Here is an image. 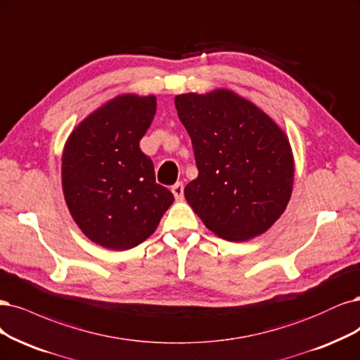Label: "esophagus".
<instances>
[{"label":"esophagus","instance_id":"1","mask_svg":"<svg viewBox=\"0 0 360 360\" xmlns=\"http://www.w3.org/2000/svg\"><path fill=\"white\" fill-rule=\"evenodd\" d=\"M171 192H172V195H174L177 201H183V183H180V181L176 183L171 188Z\"/></svg>","mask_w":360,"mask_h":360}]
</instances>
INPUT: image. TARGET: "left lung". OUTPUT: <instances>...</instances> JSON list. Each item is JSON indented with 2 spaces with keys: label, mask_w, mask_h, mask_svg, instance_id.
Segmentation results:
<instances>
[{
  "label": "left lung",
  "mask_w": 360,
  "mask_h": 360,
  "mask_svg": "<svg viewBox=\"0 0 360 360\" xmlns=\"http://www.w3.org/2000/svg\"><path fill=\"white\" fill-rule=\"evenodd\" d=\"M177 115L192 140L198 177L184 198L204 225L228 241L266 232L286 210L295 160L286 132L231 89L181 94Z\"/></svg>",
  "instance_id": "left-lung-1"
}]
</instances>
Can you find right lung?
<instances>
[{
  "label": "right lung",
  "mask_w": 360,
  "mask_h": 360,
  "mask_svg": "<svg viewBox=\"0 0 360 360\" xmlns=\"http://www.w3.org/2000/svg\"><path fill=\"white\" fill-rule=\"evenodd\" d=\"M155 115V95L122 94L86 116L65 141L60 176L70 214L105 249L128 250L147 240L174 201L140 150Z\"/></svg>",
  "instance_id": "right-lung-1"
}]
</instances>
